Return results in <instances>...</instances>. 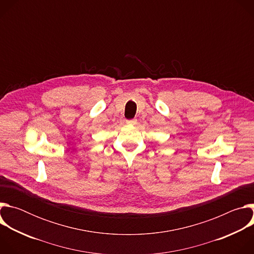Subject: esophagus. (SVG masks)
Returning a JSON list of instances; mask_svg holds the SVG:
<instances>
[{
    "label": "esophagus",
    "mask_w": 254,
    "mask_h": 254,
    "mask_svg": "<svg viewBox=\"0 0 254 254\" xmlns=\"http://www.w3.org/2000/svg\"><path fill=\"white\" fill-rule=\"evenodd\" d=\"M127 125H130V126H133L136 124V119H131V120H127Z\"/></svg>",
    "instance_id": "obj_1"
}]
</instances>
